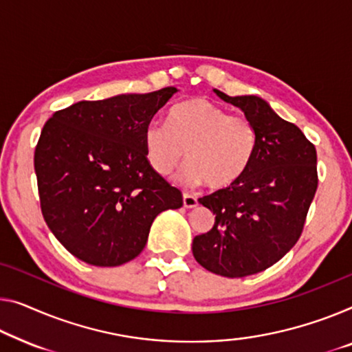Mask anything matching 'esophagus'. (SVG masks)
<instances>
[{
	"mask_svg": "<svg viewBox=\"0 0 352 352\" xmlns=\"http://www.w3.org/2000/svg\"><path fill=\"white\" fill-rule=\"evenodd\" d=\"M183 206L186 208H192L197 206V197L190 192H183Z\"/></svg>",
	"mask_w": 352,
	"mask_h": 352,
	"instance_id": "34e87169",
	"label": "esophagus"
}]
</instances>
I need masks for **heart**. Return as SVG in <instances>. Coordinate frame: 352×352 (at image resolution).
Masks as SVG:
<instances>
[{
    "label": "heart",
    "instance_id": "b5f03b06",
    "mask_svg": "<svg viewBox=\"0 0 352 352\" xmlns=\"http://www.w3.org/2000/svg\"><path fill=\"white\" fill-rule=\"evenodd\" d=\"M256 126L243 115H230L207 98H191L170 109L167 126L151 123L144 131V150L156 174L169 175L190 161L191 183L224 190L242 180L258 155Z\"/></svg>",
    "mask_w": 352,
    "mask_h": 352
}]
</instances>
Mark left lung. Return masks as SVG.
I'll return each instance as SVG.
<instances>
[{"instance_id": "8db88e82", "label": "left lung", "mask_w": 352, "mask_h": 352, "mask_svg": "<svg viewBox=\"0 0 352 352\" xmlns=\"http://www.w3.org/2000/svg\"><path fill=\"white\" fill-rule=\"evenodd\" d=\"M214 93L243 110L259 146L242 180L199 199L214 224L194 237L192 254L208 272L242 278L269 269L300 239L318 190L316 148L261 98Z\"/></svg>"}]
</instances>
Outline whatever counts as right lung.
Returning <instances> with one entry per match:
<instances>
[{"instance_id":"add662e5","label":"right lung","mask_w":352,"mask_h":352,"mask_svg":"<svg viewBox=\"0 0 352 352\" xmlns=\"http://www.w3.org/2000/svg\"><path fill=\"white\" fill-rule=\"evenodd\" d=\"M177 91L80 101L47 120L34 150L42 217L58 242L87 264L138 258L153 219L180 208L178 188L151 169L144 131Z\"/></svg>"}]
</instances>
